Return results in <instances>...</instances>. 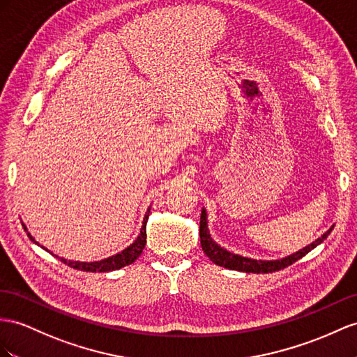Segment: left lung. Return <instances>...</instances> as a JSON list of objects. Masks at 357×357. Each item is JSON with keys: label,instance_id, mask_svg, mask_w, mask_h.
<instances>
[{"label": "left lung", "instance_id": "8db88e82", "mask_svg": "<svg viewBox=\"0 0 357 357\" xmlns=\"http://www.w3.org/2000/svg\"><path fill=\"white\" fill-rule=\"evenodd\" d=\"M333 226L324 232L318 240H315L312 244L306 245L301 250L289 255L287 258L276 259V261H258V259H250V258H244L240 257V255H234L231 252H227L226 249L220 248L215 241H213L211 235H209L208 231V222H206V211L202 209V214H200V227H199V235H200V245L205 252L206 257L211 259L214 264L225 268L229 270H236V271H244V273H273V271H279L282 268H285L291 264H294L300 258H303L305 255H307L310 250L315 249L318 244H321L328 234L332 232Z\"/></svg>", "mask_w": 357, "mask_h": 357}]
</instances>
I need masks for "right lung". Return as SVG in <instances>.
Masks as SVG:
<instances>
[{
	"instance_id": "obj_1",
	"label": "right lung",
	"mask_w": 357,
	"mask_h": 357,
	"mask_svg": "<svg viewBox=\"0 0 357 357\" xmlns=\"http://www.w3.org/2000/svg\"><path fill=\"white\" fill-rule=\"evenodd\" d=\"M149 213H151V208L148 209V213H146L144 218H143V226L140 229V235L137 236V240L130 245V248H126L125 250H122L121 253L117 255H113V257H109L107 259H102V261H95V262H79V261H66L63 258H59L61 262H65L66 266L75 268V270H81V271H90V273H96V271H113V270H119L125 266H130V264H132L137 258L140 257V253L143 252L144 249V244H146V223H148V218H149ZM24 229L26 231L25 225ZM26 235L30 236V240L33 243L38 244V241H34V238L31 236V234L26 231ZM45 249V248H43Z\"/></svg>"
}]
</instances>
